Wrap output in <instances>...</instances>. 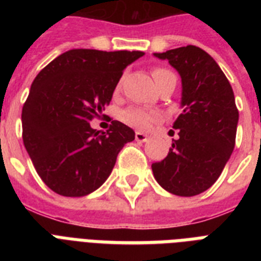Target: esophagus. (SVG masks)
Returning <instances> with one entry per match:
<instances>
[{
	"instance_id": "1",
	"label": "esophagus",
	"mask_w": 261,
	"mask_h": 261,
	"mask_svg": "<svg viewBox=\"0 0 261 261\" xmlns=\"http://www.w3.org/2000/svg\"><path fill=\"white\" fill-rule=\"evenodd\" d=\"M147 139H149V137H147L146 134H143V133H135V141L139 143H142V142H146Z\"/></svg>"
}]
</instances>
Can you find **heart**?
Here are the masks:
<instances>
[{"label":"heart","instance_id":"heart-1","mask_svg":"<svg viewBox=\"0 0 261 261\" xmlns=\"http://www.w3.org/2000/svg\"><path fill=\"white\" fill-rule=\"evenodd\" d=\"M169 74H173V73H171L167 69H160V67H157V69L153 70V77H154L155 81ZM120 116H122V120L126 124L141 131L147 130L153 123L157 122L160 119V115L157 112L143 110V108H139V107H130V108H127V110L123 111Z\"/></svg>","mask_w":261,"mask_h":261}]
</instances>
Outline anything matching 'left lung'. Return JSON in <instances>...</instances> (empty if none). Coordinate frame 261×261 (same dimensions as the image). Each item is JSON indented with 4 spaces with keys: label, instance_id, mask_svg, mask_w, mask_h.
<instances>
[{
    "label": "left lung",
    "instance_id": "left-lung-1",
    "mask_svg": "<svg viewBox=\"0 0 261 261\" xmlns=\"http://www.w3.org/2000/svg\"><path fill=\"white\" fill-rule=\"evenodd\" d=\"M154 57L167 59L181 77V108L173 139L163 161L151 164L164 190L194 196L221 176L236 145L239 110L229 80L218 63L196 46L178 47Z\"/></svg>",
    "mask_w": 261,
    "mask_h": 261
}]
</instances>
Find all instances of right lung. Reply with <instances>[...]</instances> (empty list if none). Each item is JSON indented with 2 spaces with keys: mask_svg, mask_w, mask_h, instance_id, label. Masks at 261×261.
Segmentation results:
<instances>
[{
  "mask_svg": "<svg viewBox=\"0 0 261 261\" xmlns=\"http://www.w3.org/2000/svg\"><path fill=\"white\" fill-rule=\"evenodd\" d=\"M142 51L75 48L40 70L22 107V141L50 190L80 198L106 181L135 133L118 120L107 133L90 127L108 106L123 70Z\"/></svg>",
  "mask_w": 261,
  "mask_h": 261,
  "instance_id": "right-lung-1",
  "label": "right lung"
}]
</instances>
